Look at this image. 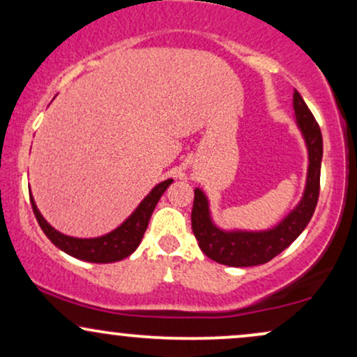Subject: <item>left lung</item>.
<instances>
[{
    "instance_id": "left-lung-1",
    "label": "left lung",
    "mask_w": 357,
    "mask_h": 357,
    "mask_svg": "<svg viewBox=\"0 0 357 357\" xmlns=\"http://www.w3.org/2000/svg\"><path fill=\"white\" fill-rule=\"evenodd\" d=\"M294 109L297 124L309 147V174L302 202L275 228L267 231H223L211 223L208 199L202 190H195L191 211V227L199 248L206 257L228 267H253L267 264L292 243L304 231L315 206L321 190L322 134L301 93L294 92Z\"/></svg>"
}]
</instances>
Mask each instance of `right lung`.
Returning a JSON list of instances; mask_svg holds the SVG:
<instances>
[{"mask_svg": "<svg viewBox=\"0 0 357 357\" xmlns=\"http://www.w3.org/2000/svg\"><path fill=\"white\" fill-rule=\"evenodd\" d=\"M171 183H173V179L159 183L158 186L142 199L141 204L136 208V211H134L121 227L116 228L114 231L107 233V235L99 236V238H73V236H67L63 235V233L56 231L55 228L50 227V225L45 221L43 216L40 215L31 195L30 202L40 228H42L45 235L50 238V241L55 247L63 250L68 255L79 258V260L92 261V264H110V261H119L122 260V258L129 257L130 253L139 247L142 236H144L147 225H149L151 215H153L155 204H158L159 198H161L162 192L167 190V186H169Z\"/></svg>", "mask_w": 357, "mask_h": 357, "instance_id": "1", "label": "right lung"}]
</instances>
